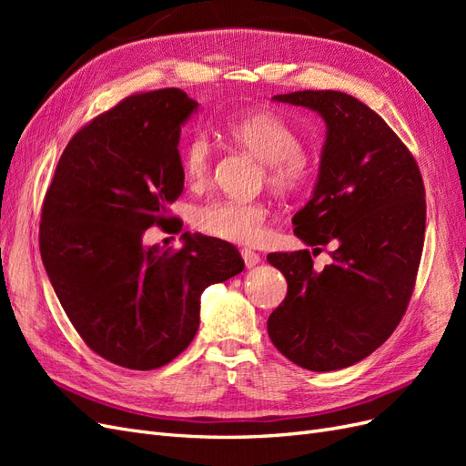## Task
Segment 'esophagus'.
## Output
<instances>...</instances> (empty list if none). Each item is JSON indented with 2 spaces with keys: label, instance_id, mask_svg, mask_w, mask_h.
Instances as JSON below:
<instances>
[{
  "label": "esophagus",
  "instance_id": "1",
  "mask_svg": "<svg viewBox=\"0 0 466 466\" xmlns=\"http://www.w3.org/2000/svg\"><path fill=\"white\" fill-rule=\"evenodd\" d=\"M241 255H243V260H245V266H247V268H255V266L260 262V255H258V252L250 250V248H243Z\"/></svg>",
  "mask_w": 466,
  "mask_h": 466
}]
</instances>
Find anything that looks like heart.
<instances>
[{
  "label": "heart",
  "mask_w": 466,
  "mask_h": 466,
  "mask_svg": "<svg viewBox=\"0 0 466 466\" xmlns=\"http://www.w3.org/2000/svg\"><path fill=\"white\" fill-rule=\"evenodd\" d=\"M223 132L238 147L266 165V178L278 192H293L309 177V159L293 126L274 112H248L225 122ZM214 165V146L196 132L180 147V171L190 187H204ZM268 204L262 200L219 198L196 209L202 233L238 245H257L266 237Z\"/></svg>",
  "instance_id": "heart-1"
}]
</instances>
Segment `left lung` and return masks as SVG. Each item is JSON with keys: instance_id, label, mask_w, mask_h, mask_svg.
<instances>
[{"instance_id": "1", "label": "left lung", "mask_w": 466, "mask_h": 466, "mask_svg": "<svg viewBox=\"0 0 466 466\" xmlns=\"http://www.w3.org/2000/svg\"><path fill=\"white\" fill-rule=\"evenodd\" d=\"M274 101L327 122L313 198L293 231L313 255L329 243L334 250L322 270L307 248L268 255L288 279L268 334L299 368L336 371L373 354L406 313L424 248V180L400 137L356 96L295 91Z\"/></svg>"}]
</instances>
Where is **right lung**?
Returning a JSON list of instances; mask_svg holds the SVG:
<instances>
[{"label": "right lung", "instance_id": "add662e5", "mask_svg": "<svg viewBox=\"0 0 466 466\" xmlns=\"http://www.w3.org/2000/svg\"><path fill=\"white\" fill-rule=\"evenodd\" d=\"M196 106L177 87L126 96L69 139L42 204L52 288L83 342L120 368L149 371L182 354L202 291L245 268L216 237L185 233L178 250L142 243L151 225L177 219L180 126Z\"/></svg>", "mask_w": 466, "mask_h": 466}]
</instances>
